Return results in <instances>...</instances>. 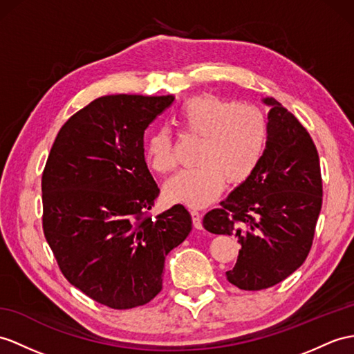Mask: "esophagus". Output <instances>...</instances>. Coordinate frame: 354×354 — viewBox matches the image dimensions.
<instances>
[{"instance_id":"34e87169","label":"esophagus","mask_w":354,"mask_h":354,"mask_svg":"<svg viewBox=\"0 0 354 354\" xmlns=\"http://www.w3.org/2000/svg\"><path fill=\"white\" fill-rule=\"evenodd\" d=\"M191 216H192L194 227H195L196 230H201V228H203V223H201V213H200V210L192 209V210H191Z\"/></svg>"}]
</instances>
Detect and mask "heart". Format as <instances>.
I'll use <instances>...</instances> for the list:
<instances>
[{
    "label": "heart",
    "mask_w": 354,
    "mask_h": 354,
    "mask_svg": "<svg viewBox=\"0 0 354 354\" xmlns=\"http://www.w3.org/2000/svg\"><path fill=\"white\" fill-rule=\"evenodd\" d=\"M186 132L201 136L198 163L182 169L165 183L169 201L189 207H204L222 192L225 182L240 185L261 160L267 140L263 112L249 103H232L213 94L183 102L176 114ZM144 156L149 167L167 174L176 167L168 129L159 127L147 136Z\"/></svg>",
    "instance_id": "obj_1"
}]
</instances>
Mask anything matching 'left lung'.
<instances>
[{
    "mask_svg": "<svg viewBox=\"0 0 354 354\" xmlns=\"http://www.w3.org/2000/svg\"><path fill=\"white\" fill-rule=\"evenodd\" d=\"M263 102L270 111L260 163L203 219L213 234L237 237V263L227 279L248 291L277 286L304 264L323 201L313 138L278 100Z\"/></svg>",
    "mask_w": 354,
    "mask_h": 354,
    "instance_id": "8db88e82",
    "label": "left lung"
}]
</instances>
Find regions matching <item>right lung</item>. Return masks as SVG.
I'll return each instance as SVG.
<instances>
[{
    "label": "right lung",
    "mask_w": 354,
    "mask_h": 354,
    "mask_svg": "<svg viewBox=\"0 0 354 354\" xmlns=\"http://www.w3.org/2000/svg\"><path fill=\"white\" fill-rule=\"evenodd\" d=\"M174 96L93 100L59 129L41 176L43 232L66 279L99 304L131 309L162 290L165 257L192 230L183 205L149 216L159 195L144 132Z\"/></svg>",
    "instance_id": "1"
}]
</instances>
